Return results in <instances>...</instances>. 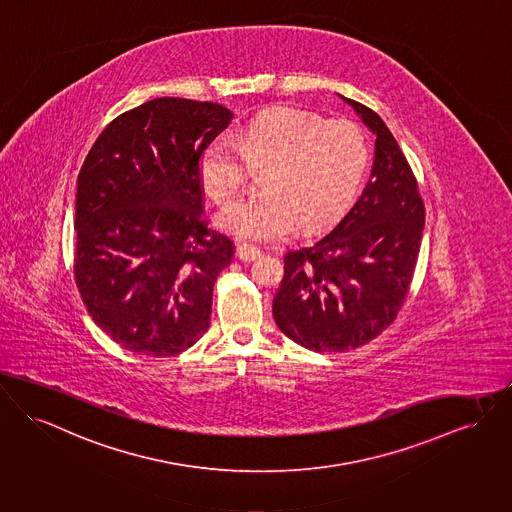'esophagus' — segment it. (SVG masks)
<instances>
[{
  "label": "esophagus",
  "instance_id": "obj_1",
  "mask_svg": "<svg viewBox=\"0 0 512 512\" xmlns=\"http://www.w3.org/2000/svg\"><path fill=\"white\" fill-rule=\"evenodd\" d=\"M236 255L240 261H255L261 257V249L259 247H253V245H247V243H241L236 249Z\"/></svg>",
  "mask_w": 512,
  "mask_h": 512
}]
</instances>
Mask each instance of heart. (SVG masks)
<instances>
[{
  "label": "heart",
  "instance_id": "heart-1",
  "mask_svg": "<svg viewBox=\"0 0 512 512\" xmlns=\"http://www.w3.org/2000/svg\"><path fill=\"white\" fill-rule=\"evenodd\" d=\"M251 168L269 166L263 195H243L216 214V226L240 240L272 241L298 222L319 226L344 211L369 164V147L352 121L323 120L278 108L249 121L236 143L218 137L199 156L197 172L207 195L228 201Z\"/></svg>",
  "mask_w": 512,
  "mask_h": 512
}]
</instances>
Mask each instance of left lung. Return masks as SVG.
Here are the masks:
<instances>
[{
  "mask_svg": "<svg viewBox=\"0 0 512 512\" xmlns=\"http://www.w3.org/2000/svg\"><path fill=\"white\" fill-rule=\"evenodd\" d=\"M340 98L375 135L371 176L331 230L286 251L272 300L278 329L313 352L358 348L391 325L406 300L425 224L418 181L385 121Z\"/></svg>",
  "mask_w": 512,
  "mask_h": 512,
  "instance_id": "8db88e82",
  "label": "left lung"
}]
</instances>
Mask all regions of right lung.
Listing matches in <instances>:
<instances>
[{"label":"right lung","instance_id":"add662e5","mask_svg":"<svg viewBox=\"0 0 512 512\" xmlns=\"http://www.w3.org/2000/svg\"><path fill=\"white\" fill-rule=\"evenodd\" d=\"M234 120L214 102L154 98L112 121L77 178L75 280L121 348L176 356L211 325L234 243L207 228L197 164Z\"/></svg>","mask_w":512,"mask_h":512}]
</instances>
